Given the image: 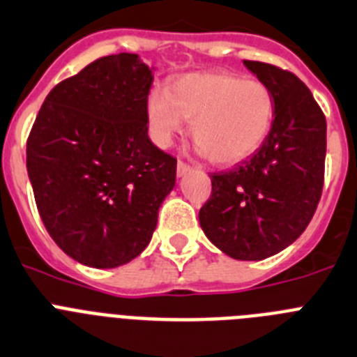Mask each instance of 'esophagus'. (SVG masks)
I'll return each instance as SVG.
<instances>
[{"instance_id": "esophagus-1", "label": "esophagus", "mask_w": 357, "mask_h": 357, "mask_svg": "<svg viewBox=\"0 0 357 357\" xmlns=\"http://www.w3.org/2000/svg\"><path fill=\"white\" fill-rule=\"evenodd\" d=\"M190 170H192V167H188L187 163H183V161H178V176H179V178L187 176Z\"/></svg>"}]
</instances>
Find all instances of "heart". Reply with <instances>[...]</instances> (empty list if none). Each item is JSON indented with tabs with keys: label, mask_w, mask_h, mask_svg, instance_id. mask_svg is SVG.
Returning <instances> with one entry per match:
<instances>
[{
	"label": "heart",
	"mask_w": 357,
	"mask_h": 357,
	"mask_svg": "<svg viewBox=\"0 0 357 357\" xmlns=\"http://www.w3.org/2000/svg\"><path fill=\"white\" fill-rule=\"evenodd\" d=\"M149 132L169 147L190 120L192 138L215 165H235L264 144L275 120V98L264 82L226 71L179 77L169 89L149 93Z\"/></svg>",
	"instance_id": "1"
}]
</instances>
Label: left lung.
Masks as SVG:
<instances>
[{
  "label": "left lung",
  "instance_id": "8db88e82",
  "mask_svg": "<svg viewBox=\"0 0 357 357\" xmlns=\"http://www.w3.org/2000/svg\"><path fill=\"white\" fill-rule=\"evenodd\" d=\"M275 98V120L250 160L213 172L199 210L210 243L237 260H262L296 241L314 215L324 187L327 123L307 86L271 64L244 61Z\"/></svg>",
  "mask_w": 357,
  "mask_h": 357
}]
</instances>
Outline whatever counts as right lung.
<instances>
[{"instance_id": "add662e5", "label": "right lung", "mask_w": 357, "mask_h": 357, "mask_svg": "<svg viewBox=\"0 0 357 357\" xmlns=\"http://www.w3.org/2000/svg\"><path fill=\"white\" fill-rule=\"evenodd\" d=\"M154 70L138 54L88 64L48 93L26 142L46 230L88 268H119L140 255L176 185V160L147 136Z\"/></svg>"}]
</instances>
